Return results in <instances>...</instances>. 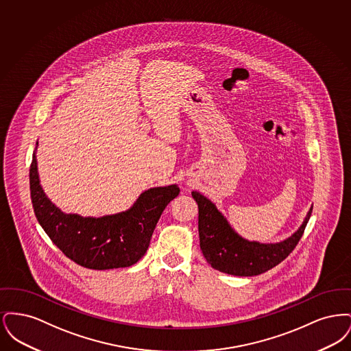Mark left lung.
<instances>
[{"label": "left lung", "mask_w": 351, "mask_h": 351, "mask_svg": "<svg viewBox=\"0 0 351 351\" xmlns=\"http://www.w3.org/2000/svg\"><path fill=\"white\" fill-rule=\"evenodd\" d=\"M192 197L199 205V235L204 258L215 269L234 276H255L283 262L299 243L313 209L312 205L300 228L291 237L275 243H262L241 237L217 206L200 192L193 191Z\"/></svg>", "instance_id": "left-lung-1"}]
</instances>
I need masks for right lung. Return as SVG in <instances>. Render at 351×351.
Returning <instances> with one entry per match:
<instances>
[{"label": "right lung", "mask_w": 351, "mask_h": 351, "mask_svg": "<svg viewBox=\"0 0 351 351\" xmlns=\"http://www.w3.org/2000/svg\"><path fill=\"white\" fill-rule=\"evenodd\" d=\"M30 192L39 225L67 258L85 268L112 269L133 266L146 254L159 218L180 188L176 184L150 188L130 209L116 215L96 218L64 213L40 185L35 147Z\"/></svg>", "instance_id": "right-lung-1"}]
</instances>
